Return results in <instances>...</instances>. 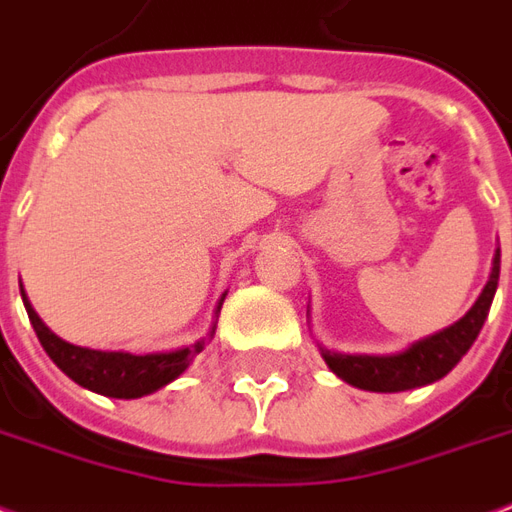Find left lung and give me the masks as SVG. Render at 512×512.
Here are the masks:
<instances>
[{"label":"left lung","mask_w":512,"mask_h":512,"mask_svg":"<svg viewBox=\"0 0 512 512\" xmlns=\"http://www.w3.org/2000/svg\"><path fill=\"white\" fill-rule=\"evenodd\" d=\"M497 285L499 249L494 255V266H491V276H488L483 293L461 320L431 333L426 339L412 342L407 350L393 352V355H344V352H331L320 347L325 363L336 377H342L344 382L363 388V391L399 393L431 385V382L442 380L475 344L480 328L486 323Z\"/></svg>","instance_id":"left-lung-1"}]
</instances>
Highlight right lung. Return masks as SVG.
<instances>
[{
    "mask_svg": "<svg viewBox=\"0 0 512 512\" xmlns=\"http://www.w3.org/2000/svg\"><path fill=\"white\" fill-rule=\"evenodd\" d=\"M227 295V293H225ZM225 295L219 298L217 317L222 309ZM21 298H24L26 314L32 320V328L37 333V339L43 344V350L48 352V358L62 369L73 382H78L81 388H89L102 396L111 399H140L149 393L160 391L168 382L187 372L189 363L198 358L208 339H214L217 323L211 325L208 336L198 339V342L179 347L170 352H149V355H132V352H108V350H89V347H78L59 339L48 325L40 320V314L34 312L29 298H26L24 287H21Z\"/></svg>",
    "mask_w": 512,
    "mask_h": 512,
    "instance_id": "add662e5",
    "label": "right lung"
}]
</instances>
